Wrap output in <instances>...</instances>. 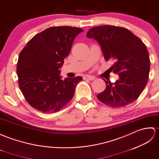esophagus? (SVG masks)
<instances>
[{
	"mask_svg": "<svg viewBox=\"0 0 159 159\" xmlns=\"http://www.w3.org/2000/svg\"><path fill=\"white\" fill-rule=\"evenodd\" d=\"M83 78H84V80H89L90 81H93V80H95L96 77L94 76H92V75H85V76H84Z\"/></svg>",
	"mask_w": 159,
	"mask_h": 159,
	"instance_id": "34e87169",
	"label": "esophagus"
}]
</instances>
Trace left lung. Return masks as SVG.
Returning a JSON list of instances; mask_svg holds the SVG:
<instances>
[{
	"mask_svg": "<svg viewBox=\"0 0 159 159\" xmlns=\"http://www.w3.org/2000/svg\"><path fill=\"white\" fill-rule=\"evenodd\" d=\"M86 37L97 41L105 59L114 61L110 69L119 75L114 83L103 79L106 89L97 95L98 99L111 107L132 103L148 80L150 62L146 45L123 27L96 26L89 30Z\"/></svg>",
	"mask_w": 159,
	"mask_h": 159,
	"instance_id": "left-lung-1",
	"label": "left lung"
}]
</instances>
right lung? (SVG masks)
Instances as JSON below:
<instances>
[{"mask_svg": "<svg viewBox=\"0 0 159 159\" xmlns=\"http://www.w3.org/2000/svg\"><path fill=\"white\" fill-rule=\"evenodd\" d=\"M82 29L50 27L35 35L19 55L17 65L20 89L33 108L44 113L61 110L73 98L81 76L62 80L61 69Z\"/></svg>", "mask_w": 159, "mask_h": 159, "instance_id": "obj_1", "label": "right lung"}]
</instances>
